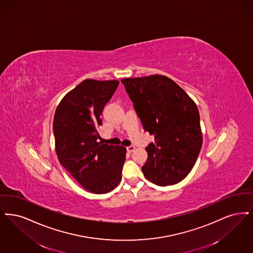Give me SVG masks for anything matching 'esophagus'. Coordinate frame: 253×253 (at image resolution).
Here are the masks:
<instances>
[{"label":"esophagus","instance_id":"34e87169","mask_svg":"<svg viewBox=\"0 0 253 253\" xmlns=\"http://www.w3.org/2000/svg\"><path fill=\"white\" fill-rule=\"evenodd\" d=\"M135 146L134 145H130V146H127L126 147V150H127V152H129V153H131V152H133L134 150H135Z\"/></svg>","mask_w":253,"mask_h":253}]
</instances>
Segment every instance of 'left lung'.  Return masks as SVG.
Returning <instances> with one entry per match:
<instances>
[{
  "label": "left lung",
  "instance_id": "left-lung-1",
  "mask_svg": "<svg viewBox=\"0 0 253 253\" xmlns=\"http://www.w3.org/2000/svg\"><path fill=\"white\" fill-rule=\"evenodd\" d=\"M143 129L155 135L145 148L143 175L159 186L178 183L191 172L202 146L194 100L171 78L153 75L121 80Z\"/></svg>",
  "mask_w": 253,
  "mask_h": 253
}]
</instances>
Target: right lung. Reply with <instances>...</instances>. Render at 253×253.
Wrapping results in <instances>:
<instances>
[{"label":"right lung","instance_id":"obj_1","mask_svg":"<svg viewBox=\"0 0 253 253\" xmlns=\"http://www.w3.org/2000/svg\"><path fill=\"white\" fill-rule=\"evenodd\" d=\"M118 85V80L86 79L62 98L54 116L60 165L93 194L109 193L122 179L126 147L97 142L102 111Z\"/></svg>","mask_w":253,"mask_h":253}]
</instances>
